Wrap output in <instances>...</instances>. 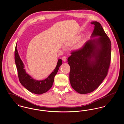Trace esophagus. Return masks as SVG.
<instances>
[{
	"mask_svg": "<svg viewBox=\"0 0 124 124\" xmlns=\"http://www.w3.org/2000/svg\"><path fill=\"white\" fill-rule=\"evenodd\" d=\"M62 60L64 61V62H66V57H65V56L63 57L62 58Z\"/></svg>",
	"mask_w": 124,
	"mask_h": 124,
	"instance_id": "34e87169",
	"label": "esophagus"
}]
</instances>
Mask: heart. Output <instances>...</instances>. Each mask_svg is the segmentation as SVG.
Instances as JSON below:
<instances>
[{"label": "heart", "mask_w": 124, "mask_h": 124, "mask_svg": "<svg viewBox=\"0 0 124 124\" xmlns=\"http://www.w3.org/2000/svg\"><path fill=\"white\" fill-rule=\"evenodd\" d=\"M80 39V36H76L74 37L69 39L68 40L65 42L66 46H71L73 44L77 43L75 45L74 48L75 50H79L81 47H82L83 45V42L81 40H79Z\"/></svg>", "instance_id": "obj_1"}]
</instances>
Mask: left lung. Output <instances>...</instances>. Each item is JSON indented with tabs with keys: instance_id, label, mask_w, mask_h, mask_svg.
I'll return each mask as SVG.
<instances>
[{
	"instance_id": "8db88e82",
	"label": "left lung",
	"mask_w": 124,
	"mask_h": 124,
	"mask_svg": "<svg viewBox=\"0 0 124 124\" xmlns=\"http://www.w3.org/2000/svg\"><path fill=\"white\" fill-rule=\"evenodd\" d=\"M94 24L91 38L82 48L71 52L67 59L70 66L71 86L80 94L90 93L97 88L107 75L111 56V42L101 24Z\"/></svg>"
}]
</instances>
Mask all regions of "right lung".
Instances as JSON below:
<instances>
[{
  "mask_svg": "<svg viewBox=\"0 0 124 124\" xmlns=\"http://www.w3.org/2000/svg\"><path fill=\"white\" fill-rule=\"evenodd\" d=\"M15 62L17 66L18 78L21 85L29 92L36 94H41L47 92L52 87L54 77L62 64L61 59L58 60L55 69L50 75L44 80H37L33 79L26 73L24 69V63L18 53L17 44L15 49Z\"/></svg>",
  "mask_w": 124,
  "mask_h": 124,
  "instance_id": "add662e5",
  "label": "right lung"
}]
</instances>
